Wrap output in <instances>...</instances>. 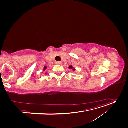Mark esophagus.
Wrapping results in <instances>:
<instances>
[{"instance_id": "34e87169", "label": "esophagus", "mask_w": 128, "mask_h": 128, "mask_svg": "<svg viewBox=\"0 0 128 128\" xmlns=\"http://www.w3.org/2000/svg\"><path fill=\"white\" fill-rule=\"evenodd\" d=\"M56 64H58V65H61L62 64V62L61 61H56Z\"/></svg>"}]
</instances>
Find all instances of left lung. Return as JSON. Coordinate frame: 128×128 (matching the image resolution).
Here are the masks:
<instances>
[{
  "label": "left lung",
  "mask_w": 128,
  "mask_h": 128,
  "mask_svg": "<svg viewBox=\"0 0 128 128\" xmlns=\"http://www.w3.org/2000/svg\"><path fill=\"white\" fill-rule=\"evenodd\" d=\"M69 69H72L73 71L76 70V69H75L74 67L73 66H69Z\"/></svg>",
  "instance_id": "left-lung-1"
}]
</instances>
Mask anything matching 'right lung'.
<instances>
[{"mask_svg":"<svg viewBox=\"0 0 128 128\" xmlns=\"http://www.w3.org/2000/svg\"><path fill=\"white\" fill-rule=\"evenodd\" d=\"M46 69H47V67H46V66H45L44 67V69H43V71L44 72H45L46 70ZM46 73H45V74H46Z\"/></svg>","mask_w":128,"mask_h":128,"instance_id":"obj_1","label":"right lung"}]
</instances>
